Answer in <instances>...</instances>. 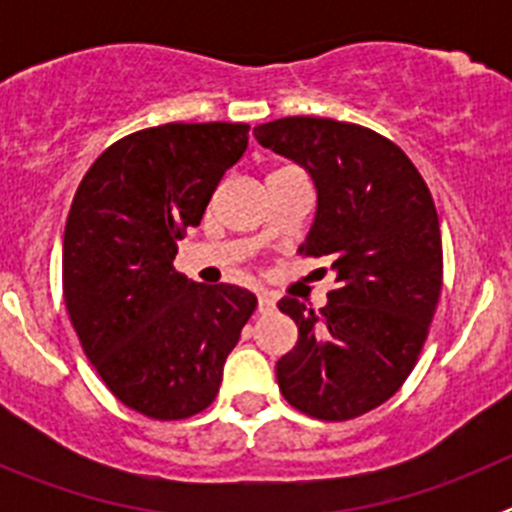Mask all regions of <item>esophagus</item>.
Here are the masks:
<instances>
[{
	"label": "esophagus",
	"instance_id": "esophagus-1",
	"mask_svg": "<svg viewBox=\"0 0 512 512\" xmlns=\"http://www.w3.org/2000/svg\"><path fill=\"white\" fill-rule=\"evenodd\" d=\"M277 307V297L271 295V292H261L259 295V312H271Z\"/></svg>",
	"mask_w": 512,
	"mask_h": 512
}]
</instances>
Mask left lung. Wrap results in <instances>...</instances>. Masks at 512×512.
Returning <instances> with one entry per match:
<instances>
[{"label":"left lung","instance_id":"left-lung-1","mask_svg":"<svg viewBox=\"0 0 512 512\" xmlns=\"http://www.w3.org/2000/svg\"><path fill=\"white\" fill-rule=\"evenodd\" d=\"M253 135L312 176L318 212L300 253L328 259L338 282L318 312L279 300L300 330L277 361L279 390L310 418H359L400 390L428 338L443 279L436 205L413 161L354 122L282 117Z\"/></svg>","mask_w":512,"mask_h":512}]
</instances>
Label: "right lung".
I'll list each match as a JSON object with an SVG mask.
<instances>
[{
	"label": "right lung",
	"instance_id": "add662e5",
	"mask_svg": "<svg viewBox=\"0 0 512 512\" xmlns=\"http://www.w3.org/2000/svg\"><path fill=\"white\" fill-rule=\"evenodd\" d=\"M246 122H169L112 143L84 174L63 230V300L112 395L153 420L215 400L223 364L256 310L235 284L174 269L225 171L246 153Z\"/></svg>",
	"mask_w": 512,
	"mask_h": 512
}]
</instances>
